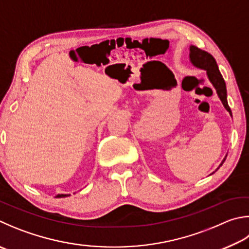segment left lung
<instances>
[{
  "instance_id": "obj_1",
  "label": "left lung",
  "mask_w": 249,
  "mask_h": 249,
  "mask_svg": "<svg viewBox=\"0 0 249 249\" xmlns=\"http://www.w3.org/2000/svg\"><path fill=\"white\" fill-rule=\"evenodd\" d=\"M189 57H191V61L194 65L207 71L208 77H209L212 85L214 86L216 92H218V96L220 97V100L222 101L225 109H227L230 112V114L232 115L231 109H230L227 100V87H225V81L222 77V75L220 73L218 64H216L214 57L212 56L210 53L203 51V50L195 46L191 47V54H189ZM225 159H227V157L224 158V160L222 161V163L220 164V166L223 164Z\"/></svg>"
}]
</instances>
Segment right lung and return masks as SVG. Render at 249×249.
Returning <instances> with one entry per match:
<instances>
[{
  "label": "right lung",
  "instance_id": "right-lung-1",
  "mask_svg": "<svg viewBox=\"0 0 249 249\" xmlns=\"http://www.w3.org/2000/svg\"><path fill=\"white\" fill-rule=\"evenodd\" d=\"M66 196H69V195H57L56 197L57 198H62V197H66Z\"/></svg>",
  "mask_w": 249,
  "mask_h": 249
}]
</instances>
